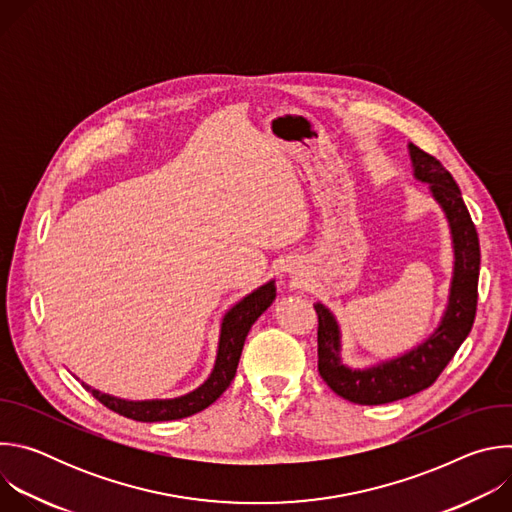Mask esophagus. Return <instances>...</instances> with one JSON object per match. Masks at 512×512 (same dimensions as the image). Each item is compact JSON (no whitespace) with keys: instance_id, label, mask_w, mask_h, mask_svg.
<instances>
[{"instance_id":"34e87169","label":"esophagus","mask_w":512,"mask_h":512,"mask_svg":"<svg viewBox=\"0 0 512 512\" xmlns=\"http://www.w3.org/2000/svg\"><path fill=\"white\" fill-rule=\"evenodd\" d=\"M289 273H291V277H294V275H298V273H296V269H289Z\"/></svg>"}]
</instances>
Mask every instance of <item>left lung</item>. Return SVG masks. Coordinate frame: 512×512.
Returning a JSON list of instances; mask_svg holds the SVG:
<instances>
[{"label":"left lung","mask_w":512,"mask_h":512,"mask_svg":"<svg viewBox=\"0 0 512 512\" xmlns=\"http://www.w3.org/2000/svg\"><path fill=\"white\" fill-rule=\"evenodd\" d=\"M413 178L427 184L431 198L440 204L452 235L454 271L446 310L437 328L411 350L381 360L371 367H350L342 360V332L336 316L322 302L318 314V371L326 385L340 397L358 405H383L427 389L454 358L472 330L478 302L480 243L462 192L452 174L433 156L409 143Z\"/></svg>","instance_id":"8db88e82"}]
</instances>
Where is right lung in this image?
<instances>
[{"instance_id":"1","label":"right lung","mask_w":512,"mask_h":512,"mask_svg":"<svg viewBox=\"0 0 512 512\" xmlns=\"http://www.w3.org/2000/svg\"><path fill=\"white\" fill-rule=\"evenodd\" d=\"M275 279L259 285L247 294L243 300H239L225 316L221 324V334H218V348L214 367L208 375V379L196 387L194 391L174 397V399H145V401H129L121 397H113L109 393H101L99 389L89 387L83 383V387L105 407L111 411L135 419V421H172L190 417L208 405H212L218 397H221L231 381L235 379L237 364L243 352L245 338L251 330V326L257 322V318L273 304L275 300Z\"/></svg>"}]
</instances>
